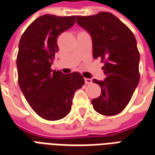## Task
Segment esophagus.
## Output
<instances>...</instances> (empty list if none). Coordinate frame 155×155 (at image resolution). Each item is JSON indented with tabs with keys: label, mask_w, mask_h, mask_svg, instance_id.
Returning <instances> with one entry per match:
<instances>
[{
	"label": "esophagus",
	"mask_w": 155,
	"mask_h": 155,
	"mask_svg": "<svg viewBox=\"0 0 155 155\" xmlns=\"http://www.w3.org/2000/svg\"><path fill=\"white\" fill-rule=\"evenodd\" d=\"M84 82L86 84H91L92 83V80L91 79H88V78H85L84 79Z\"/></svg>",
	"instance_id": "obj_1"
}]
</instances>
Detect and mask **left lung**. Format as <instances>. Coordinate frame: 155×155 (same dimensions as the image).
Instances as JSON below:
<instances>
[{
  "label": "left lung",
  "instance_id": "8db88e82",
  "mask_svg": "<svg viewBox=\"0 0 155 155\" xmlns=\"http://www.w3.org/2000/svg\"><path fill=\"white\" fill-rule=\"evenodd\" d=\"M76 22L91 35L93 57L104 63V81L94 80L101 94L91 103L105 116L120 113L132 98L140 82V52L133 32L110 12L76 16Z\"/></svg>",
  "mask_w": 155,
  "mask_h": 155
}]
</instances>
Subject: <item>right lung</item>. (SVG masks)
<instances>
[{"instance_id":"right-lung-1","label":"right lung","mask_w":155,"mask_h":155,"mask_svg":"<svg viewBox=\"0 0 155 155\" xmlns=\"http://www.w3.org/2000/svg\"><path fill=\"white\" fill-rule=\"evenodd\" d=\"M74 23L75 15H44L29 25L20 40L16 58L19 85L32 110L45 120L66 116L74 92L84 84L79 72L64 74L51 68L59 51L58 36Z\"/></svg>"}]
</instances>
